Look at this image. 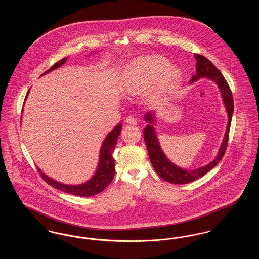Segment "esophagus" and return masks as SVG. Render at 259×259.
<instances>
[{
    "mask_svg": "<svg viewBox=\"0 0 259 259\" xmlns=\"http://www.w3.org/2000/svg\"><path fill=\"white\" fill-rule=\"evenodd\" d=\"M125 122L127 124H131V125H136L137 124V119L133 116H128L125 120Z\"/></svg>",
    "mask_w": 259,
    "mask_h": 259,
    "instance_id": "esophagus-1",
    "label": "esophagus"
}]
</instances>
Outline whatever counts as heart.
<instances>
[{"instance_id": "heart-1", "label": "heart", "mask_w": 259, "mask_h": 259, "mask_svg": "<svg viewBox=\"0 0 259 259\" xmlns=\"http://www.w3.org/2000/svg\"><path fill=\"white\" fill-rule=\"evenodd\" d=\"M168 62L158 55H149L132 62L126 69L123 91L127 96H136L145 91L156 79L158 87H168L180 76V71L175 67H167Z\"/></svg>"}]
</instances>
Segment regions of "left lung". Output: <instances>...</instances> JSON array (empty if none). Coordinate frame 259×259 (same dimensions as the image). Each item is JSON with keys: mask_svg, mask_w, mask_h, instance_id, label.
<instances>
[{"mask_svg": "<svg viewBox=\"0 0 259 259\" xmlns=\"http://www.w3.org/2000/svg\"><path fill=\"white\" fill-rule=\"evenodd\" d=\"M194 57L196 59V74L192 76L190 83L196 81L199 78H202V77H207L217 83L222 93L224 107L226 108V112L228 115V122H227V127H226V131L224 134L222 146L219 149V153L217 157L206 166L189 171V170L180 168L179 166L175 165L167 158V156L165 155V153L161 148L157 136H156V132H155V128L153 127V125H155L154 111H148L146 113L145 120L148 124L144 130V139L148 148L149 159L156 172L164 181L171 184L185 185V184L194 182L199 178L203 177L205 174H207L209 170H211L213 167H215L220 163L227 147L229 129H230L231 119H232L233 111H234V102H233L232 93H231L230 87L228 85L227 81L225 80V78L223 77L222 73L211 62L209 61V59H207L203 55L194 54Z\"/></svg>", "mask_w": 259, "mask_h": 259, "instance_id": "obj_1", "label": "left lung"}]
</instances>
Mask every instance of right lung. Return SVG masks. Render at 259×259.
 <instances>
[{
  "label": "right lung",
  "instance_id": "right-lung-1",
  "mask_svg": "<svg viewBox=\"0 0 259 259\" xmlns=\"http://www.w3.org/2000/svg\"><path fill=\"white\" fill-rule=\"evenodd\" d=\"M67 59L68 58L65 57L60 61L55 63L50 69H49L47 72H45L41 75L50 73L53 70H56L57 68L62 66ZM29 91L27 93V96L29 94ZM121 129H122V124H117L103 141L102 147L100 149L98 167L96 169L95 174L92 176L90 180L87 181V183H83L81 185H64L57 181H54L53 179L48 177L42 171L37 169L39 175L41 176V178L45 180L46 183H48L52 187L59 189L64 192L76 195V196H80V197H89V196L98 194L111 184L113 179L115 170H114V159L112 157V152L115 148L117 138L121 133Z\"/></svg>",
  "mask_w": 259,
  "mask_h": 259
}]
</instances>
